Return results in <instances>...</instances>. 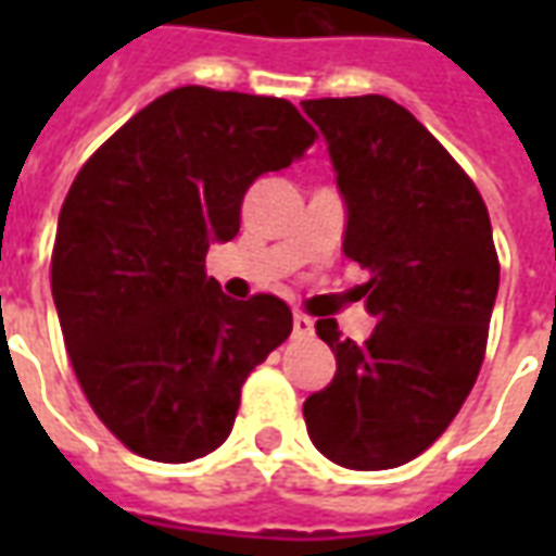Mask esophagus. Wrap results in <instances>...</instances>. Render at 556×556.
Masks as SVG:
<instances>
[{
  "label": "esophagus",
  "mask_w": 556,
  "mask_h": 556,
  "mask_svg": "<svg viewBox=\"0 0 556 556\" xmlns=\"http://www.w3.org/2000/svg\"><path fill=\"white\" fill-rule=\"evenodd\" d=\"M291 327H294V337L298 339H306L315 333V321L309 318V315H303V313H294V321H291Z\"/></svg>",
  "instance_id": "obj_1"
}]
</instances>
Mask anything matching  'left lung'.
<instances>
[{"label": "left lung", "instance_id": "left-lung-1", "mask_svg": "<svg viewBox=\"0 0 556 556\" xmlns=\"http://www.w3.org/2000/svg\"><path fill=\"white\" fill-rule=\"evenodd\" d=\"M303 113L327 142L342 253L369 270L361 298L378 318L363 345L333 318L315 321L337 375L303 419L330 462L387 470L429 450L477 381L501 286L491 219L465 169L396 101L318 98Z\"/></svg>", "mask_w": 556, "mask_h": 556}]
</instances>
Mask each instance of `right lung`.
Here are the masks:
<instances>
[{"instance_id": "1", "label": "right lung", "mask_w": 556, "mask_h": 556, "mask_svg": "<svg viewBox=\"0 0 556 556\" xmlns=\"http://www.w3.org/2000/svg\"><path fill=\"white\" fill-rule=\"evenodd\" d=\"M313 139L282 98L184 86L115 130L71 184L55 313L83 393L130 453L166 465L214 453L247 375L289 339V306L231 301L205 255L238 235L250 184Z\"/></svg>"}]
</instances>
